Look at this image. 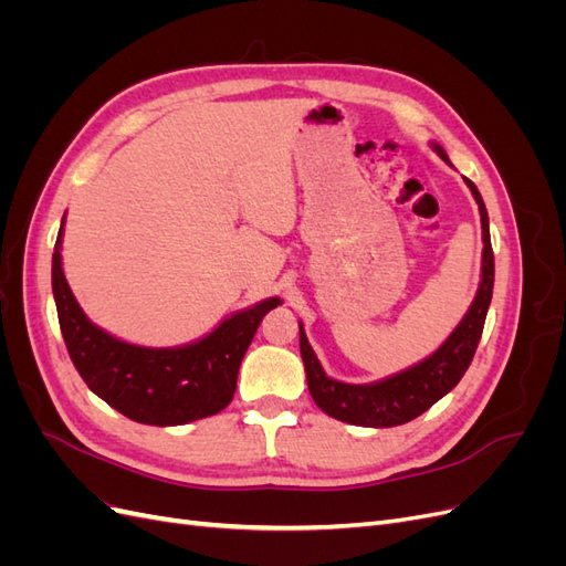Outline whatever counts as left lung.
<instances>
[{"label":"left lung","mask_w":566,"mask_h":566,"mask_svg":"<svg viewBox=\"0 0 566 566\" xmlns=\"http://www.w3.org/2000/svg\"><path fill=\"white\" fill-rule=\"evenodd\" d=\"M434 148L443 160H449L443 148H439L437 144ZM465 181L479 205V214H482V235H484L482 283H479L476 297L465 318L460 321L453 335L443 342L430 358H424L422 364L394 375V378L382 382L345 385V382L331 380L328 375L323 373L318 358L310 347V342H306V335L300 325V349H302V361L306 370V385H310L316 406L325 410L331 418H337L349 424H361V427L403 424L424 413V410L434 406L443 394H449L470 368L479 339H482L484 321H486V312L493 295V250H491L489 214L484 208V200L479 196L476 186L470 179Z\"/></svg>","instance_id":"1"}]
</instances>
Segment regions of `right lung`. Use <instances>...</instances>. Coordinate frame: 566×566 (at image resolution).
<instances>
[{
    "instance_id": "1",
    "label": "right lung",
    "mask_w": 566,
    "mask_h": 566,
    "mask_svg": "<svg viewBox=\"0 0 566 566\" xmlns=\"http://www.w3.org/2000/svg\"><path fill=\"white\" fill-rule=\"evenodd\" d=\"M61 233L51 260V285L61 333L87 387L129 420L144 424H184L217 416L235 391L238 368L262 318L281 304L271 297L231 316L214 333L179 349L127 345L82 314L61 269Z\"/></svg>"
}]
</instances>
